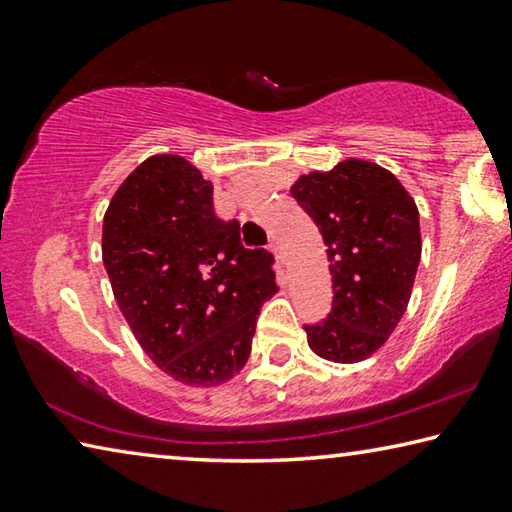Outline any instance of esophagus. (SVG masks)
I'll return each mask as SVG.
<instances>
[{"instance_id":"34e87169","label":"esophagus","mask_w":512,"mask_h":512,"mask_svg":"<svg viewBox=\"0 0 512 512\" xmlns=\"http://www.w3.org/2000/svg\"><path fill=\"white\" fill-rule=\"evenodd\" d=\"M268 248H271V253L277 257V262H280V264H284V262H287V255H284V250H282V246L280 244H277V239H273L271 241V244H268Z\"/></svg>"}]
</instances>
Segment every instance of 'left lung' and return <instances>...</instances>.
Masks as SVG:
<instances>
[{
    "mask_svg": "<svg viewBox=\"0 0 512 512\" xmlns=\"http://www.w3.org/2000/svg\"><path fill=\"white\" fill-rule=\"evenodd\" d=\"M291 194L318 225L332 273V309L305 325L309 348L336 363L379 350L409 305L420 264V216L391 171L345 160L300 176Z\"/></svg>",
    "mask_w": 512,
    "mask_h": 512,
    "instance_id": "1",
    "label": "left lung"
}]
</instances>
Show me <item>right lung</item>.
Here are the masks:
<instances>
[{"instance_id": "add662e5", "label": "right lung", "mask_w": 512, "mask_h": 512, "mask_svg": "<svg viewBox=\"0 0 512 512\" xmlns=\"http://www.w3.org/2000/svg\"><path fill=\"white\" fill-rule=\"evenodd\" d=\"M212 183L180 155H153L103 216V264L121 314L160 370L216 386L250 357L257 314L277 291L275 257L241 244L214 212Z\"/></svg>"}]
</instances>
